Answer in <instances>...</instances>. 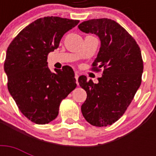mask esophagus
<instances>
[{
    "mask_svg": "<svg viewBox=\"0 0 156 156\" xmlns=\"http://www.w3.org/2000/svg\"><path fill=\"white\" fill-rule=\"evenodd\" d=\"M75 79H76V83H77V84H78V73H75Z\"/></svg>",
    "mask_w": 156,
    "mask_h": 156,
    "instance_id": "34e87169",
    "label": "esophagus"
}]
</instances>
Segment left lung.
Returning <instances> with one entry per match:
<instances>
[{
    "label": "left lung",
    "instance_id": "1",
    "mask_svg": "<svg viewBox=\"0 0 156 156\" xmlns=\"http://www.w3.org/2000/svg\"><path fill=\"white\" fill-rule=\"evenodd\" d=\"M79 30L100 38V51L92 69H103L99 83L80 76L78 83L87 92L81 107L86 121L98 127L111 126L121 118L139 88L143 61L135 40L120 24L108 18L85 21Z\"/></svg>",
    "mask_w": 156,
    "mask_h": 156
}]
</instances>
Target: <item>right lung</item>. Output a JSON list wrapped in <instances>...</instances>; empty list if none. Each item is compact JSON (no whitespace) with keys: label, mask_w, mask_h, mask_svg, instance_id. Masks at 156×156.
<instances>
[{"label":"right lung","mask_w":156,"mask_h":156,"mask_svg":"<svg viewBox=\"0 0 156 156\" xmlns=\"http://www.w3.org/2000/svg\"><path fill=\"white\" fill-rule=\"evenodd\" d=\"M78 23L53 16L39 18L21 30L7 48L4 69L8 90L21 112L34 123L53 121L62 100L77 87L70 66L53 73L47 59Z\"/></svg>","instance_id":"1"}]
</instances>
